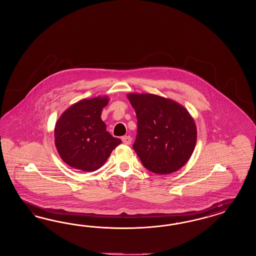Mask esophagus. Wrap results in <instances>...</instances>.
Returning a JSON list of instances; mask_svg holds the SVG:
<instances>
[{
  "instance_id": "34e87169",
  "label": "esophagus",
  "mask_w": 256,
  "mask_h": 256,
  "mask_svg": "<svg viewBox=\"0 0 256 256\" xmlns=\"http://www.w3.org/2000/svg\"><path fill=\"white\" fill-rule=\"evenodd\" d=\"M132 138L130 136H124L122 137V142H124V144H132Z\"/></svg>"
}]
</instances>
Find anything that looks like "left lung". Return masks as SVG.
Returning <instances> with one entry per match:
<instances>
[{"label": "left lung", "instance_id": "left-lung-1", "mask_svg": "<svg viewBox=\"0 0 256 256\" xmlns=\"http://www.w3.org/2000/svg\"><path fill=\"white\" fill-rule=\"evenodd\" d=\"M137 117L133 149L148 170L168 174L186 164L197 132L192 117L176 101L152 94L128 96Z\"/></svg>", "mask_w": 256, "mask_h": 256}]
</instances>
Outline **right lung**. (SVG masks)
Wrapping results in <instances>:
<instances>
[{"instance_id": "obj_1", "label": "right lung", "mask_w": 256, "mask_h": 256, "mask_svg": "<svg viewBox=\"0 0 256 256\" xmlns=\"http://www.w3.org/2000/svg\"><path fill=\"white\" fill-rule=\"evenodd\" d=\"M106 96L84 100L68 108L55 124V146L62 160L84 172L100 169L112 151L121 144L112 137L101 120Z\"/></svg>"}]
</instances>
